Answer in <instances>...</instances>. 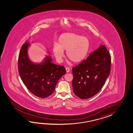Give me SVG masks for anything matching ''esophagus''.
<instances>
[{
	"label": "esophagus",
	"instance_id": "obj_1",
	"mask_svg": "<svg viewBox=\"0 0 133 133\" xmlns=\"http://www.w3.org/2000/svg\"><path fill=\"white\" fill-rule=\"evenodd\" d=\"M65 70H66V73H68L70 71V69L69 68H65Z\"/></svg>",
	"mask_w": 133,
	"mask_h": 133
}]
</instances>
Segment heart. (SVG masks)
I'll list each match as a JSON object with an SVG mask.
<instances>
[{
    "instance_id": "b5f03b06",
    "label": "heart",
    "mask_w": 133,
    "mask_h": 133,
    "mask_svg": "<svg viewBox=\"0 0 133 133\" xmlns=\"http://www.w3.org/2000/svg\"><path fill=\"white\" fill-rule=\"evenodd\" d=\"M90 47V41L87 37L78 34L65 33L59 37L57 44H54L52 51L58 62L64 57V51L68 58L73 62L79 63L87 56Z\"/></svg>"
}]
</instances>
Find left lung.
Segmentation results:
<instances>
[{
  "mask_svg": "<svg viewBox=\"0 0 133 133\" xmlns=\"http://www.w3.org/2000/svg\"><path fill=\"white\" fill-rule=\"evenodd\" d=\"M110 69V55L105 45H101L72 68L74 93L83 99L94 96L105 85Z\"/></svg>",
  "mask_w": 133,
  "mask_h": 133,
  "instance_id": "1",
  "label": "left lung"
}]
</instances>
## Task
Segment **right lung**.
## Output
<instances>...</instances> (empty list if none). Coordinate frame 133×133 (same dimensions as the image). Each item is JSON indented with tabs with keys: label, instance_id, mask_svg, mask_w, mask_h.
<instances>
[{
	"label": "right lung",
	"instance_id": "1",
	"mask_svg": "<svg viewBox=\"0 0 133 133\" xmlns=\"http://www.w3.org/2000/svg\"><path fill=\"white\" fill-rule=\"evenodd\" d=\"M30 46L26 41L20 49L18 60L19 74L31 93L40 98H45L54 92L57 83L66 70L62 65L53 63L50 55L45 56L40 63L32 62L28 56Z\"/></svg>",
	"mask_w": 133,
	"mask_h": 133
}]
</instances>
